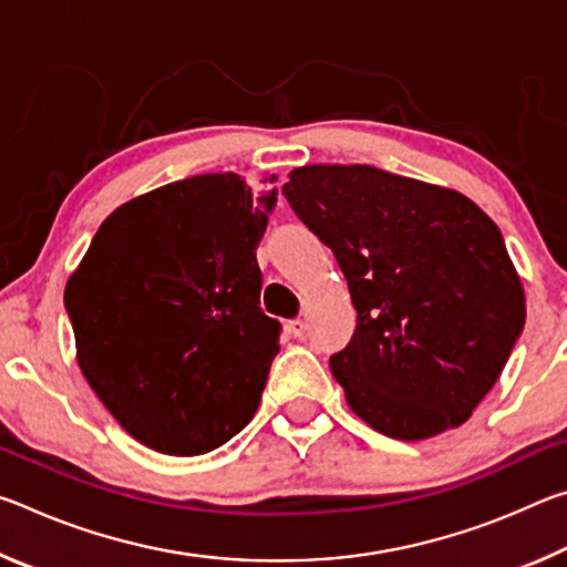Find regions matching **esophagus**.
I'll return each mask as SVG.
<instances>
[{"instance_id": "1", "label": "esophagus", "mask_w": 567, "mask_h": 567, "mask_svg": "<svg viewBox=\"0 0 567 567\" xmlns=\"http://www.w3.org/2000/svg\"><path fill=\"white\" fill-rule=\"evenodd\" d=\"M287 332L292 334V338H305V332H307V324H305V320H290L287 322Z\"/></svg>"}]
</instances>
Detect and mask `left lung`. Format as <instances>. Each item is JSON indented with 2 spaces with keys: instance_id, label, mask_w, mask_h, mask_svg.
<instances>
[{
  "instance_id": "1",
  "label": "left lung",
  "mask_w": 567,
  "mask_h": 567,
  "mask_svg": "<svg viewBox=\"0 0 567 567\" xmlns=\"http://www.w3.org/2000/svg\"><path fill=\"white\" fill-rule=\"evenodd\" d=\"M282 195L332 249L358 328L330 370L378 433L463 425L501 378L525 292L497 225L455 189L370 165H307Z\"/></svg>"
}]
</instances>
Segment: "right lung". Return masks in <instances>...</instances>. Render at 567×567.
<instances>
[{
  "label": "right lung",
  "instance_id": "right-lung-1",
  "mask_svg": "<svg viewBox=\"0 0 567 567\" xmlns=\"http://www.w3.org/2000/svg\"><path fill=\"white\" fill-rule=\"evenodd\" d=\"M275 203L235 172L172 182L114 209L66 280L82 375L142 445L203 455L252 420L280 350L255 255Z\"/></svg>",
  "mask_w": 567,
  "mask_h": 567
}]
</instances>
